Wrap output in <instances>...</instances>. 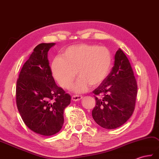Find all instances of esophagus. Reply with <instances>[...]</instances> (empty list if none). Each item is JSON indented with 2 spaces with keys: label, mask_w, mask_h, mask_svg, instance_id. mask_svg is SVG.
Wrapping results in <instances>:
<instances>
[{
  "label": "esophagus",
  "mask_w": 159,
  "mask_h": 159,
  "mask_svg": "<svg viewBox=\"0 0 159 159\" xmlns=\"http://www.w3.org/2000/svg\"><path fill=\"white\" fill-rule=\"evenodd\" d=\"M82 98V95H73L72 97V100L73 101H79Z\"/></svg>",
  "instance_id": "obj_1"
}]
</instances>
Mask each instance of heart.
<instances>
[{
    "mask_svg": "<svg viewBox=\"0 0 159 159\" xmlns=\"http://www.w3.org/2000/svg\"><path fill=\"white\" fill-rule=\"evenodd\" d=\"M111 62V52L107 48L78 44L66 48L62 56L53 58L50 69L56 82L66 89L72 86L77 73L79 78L72 90L83 93L89 90L90 85L97 86L103 82L110 70Z\"/></svg>",
    "mask_w": 159,
    "mask_h": 159,
    "instance_id": "heart-1",
    "label": "heart"
}]
</instances>
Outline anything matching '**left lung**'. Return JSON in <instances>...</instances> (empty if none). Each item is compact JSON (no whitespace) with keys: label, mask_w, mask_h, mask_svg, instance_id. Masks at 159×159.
I'll return each instance as SVG.
<instances>
[{"label":"left lung","mask_w":159,"mask_h":159,"mask_svg":"<svg viewBox=\"0 0 159 159\" xmlns=\"http://www.w3.org/2000/svg\"><path fill=\"white\" fill-rule=\"evenodd\" d=\"M114 65L93 91L96 105L92 116L97 125L106 129L123 125L134 111L137 94L135 77L129 59L121 49L116 52Z\"/></svg>","instance_id":"8db88e82"}]
</instances>
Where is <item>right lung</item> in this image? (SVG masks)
<instances>
[{
    "label": "right lung",
    "instance_id": "obj_1",
    "mask_svg": "<svg viewBox=\"0 0 159 159\" xmlns=\"http://www.w3.org/2000/svg\"><path fill=\"white\" fill-rule=\"evenodd\" d=\"M56 43H41L24 63L16 85V104L24 122L34 133L50 136L64 123L70 96L56 84L48 53Z\"/></svg>",
    "mask_w": 159,
    "mask_h": 159
}]
</instances>
